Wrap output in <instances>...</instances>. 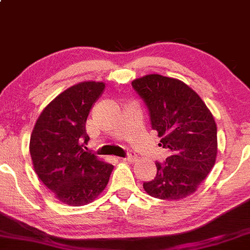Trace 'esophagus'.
Wrapping results in <instances>:
<instances>
[{"label":"esophagus","mask_w":250,"mask_h":250,"mask_svg":"<svg viewBox=\"0 0 250 250\" xmlns=\"http://www.w3.org/2000/svg\"><path fill=\"white\" fill-rule=\"evenodd\" d=\"M123 161H125V162H133V161L137 160V155L133 154V152H130V154L127 155L125 158H122Z\"/></svg>","instance_id":"1"}]
</instances>
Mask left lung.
<instances>
[{"mask_svg":"<svg viewBox=\"0 0 250 250\" xmlns=\"http://www.w3.org/2000/svg\"><path fill=\"white\" fill-rule=\"evenodd\" d=\"M132 87L149 108L158 146L169 151L163 165L156 162L154 180L144 182L149 195L180 200L193 194L216 163L217 125L211 111L189 85L173 77L146 75Z\"/></svg>","mask_w":250,"mask_h":250,"instance_id":"1","label":"left lung"}]
</instances>
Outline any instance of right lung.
<instances>
[{"mask_svg":"<svg viewBox=\"0 0 250 250\" xmlns=\"http://www.w3.org/2000/svg\"><path fill=\"white\" fill-rule=\"evenodd\" d=\"M104 89L101 81L71 85L42 109L32 131L29 152L34 170L66 205L82 206L95 200L114 168L83 149L89 141L88 114Z\"/></svg>","mask_w":250,"mask_h":250,"instance_id":"1","label":"right lung"}]
</instances>
